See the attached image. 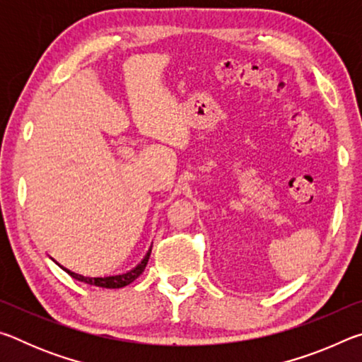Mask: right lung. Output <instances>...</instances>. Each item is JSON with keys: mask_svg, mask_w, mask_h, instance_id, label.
<instances>
[{"mask_svg": "<svg viewBox=\"0 0 362 362\" xmlns=\"http://www.w3.org/2000/svg\"><path fill=\"white\" fill-rule=\"evenodd\" d=\"M150 254H151V249H148V252H146V255L142 259V262L139 263V265L136 268L129 269V272L122 273V274H115V276H105V278H89V276H83V274H78L75 272H71V269L65 268L60 265V263H57V265L64 269V272H66L70 274L71 278H75L78 281H81V283H86V284H90V286H97V287H105V289H119V287H124L127 284H131L132 281H136L140 274L144 273V269L146 267V263H148V259H150Z\"/></svg>", "mask_w": 362, "mask_h": 362, "instance_id": "1", "label": "right lung"}]
</instances>
